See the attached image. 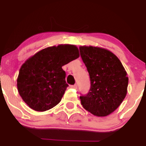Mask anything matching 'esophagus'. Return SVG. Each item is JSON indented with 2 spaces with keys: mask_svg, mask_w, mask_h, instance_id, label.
<instances>
[{
  "mask_svg": "<svg viewBox=\"0 0 146 146\" xmlns=\"http://www.w3.org/2000/svg\"><path fill=\"white\" fill-rule=\"evenodd\" d=\"M72 88H75V89H77V88H78V85L77 84H74V85H73V86H71Z\"/></svg>",
  "mask_w": 146,
  "mask_h": 146,
  "instance_id": "34e87169",
  "label": "esophagus"
}]
</instances>
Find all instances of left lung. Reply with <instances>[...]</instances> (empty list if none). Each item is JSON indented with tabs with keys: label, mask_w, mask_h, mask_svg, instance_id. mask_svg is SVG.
<instances>
[{
	"label": "left lung",
	"mask_w": 146,
	"mask_h": 146,
	"mask_svg": "<svg viewBox=\"0 0 146 146\" xmlns=\"http://www.w3.org/2000/svg\"><path fill=\"white\" fill-rule=\"evenodd\" d=\"M80 51L90 79L88 93L80 97L82 105L95 116H108L126 96V71L119 59L106 48L80 46Z\"/></svg>",
	"instance_id": "obj_1"
}]
</instances>
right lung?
Segmentation results:
<instances>
[{
	"instance_id": "obj_1",
	"label": "right lung",
	"mask_w": 146,
	"mask_h": 146,
	"mask_svg": "<svg viewBox=\"0 0 146 146\" xmlns=\"http://www.w3.org/2000/svg\"><path fill=\"white\" fill-rule=\"evenodd\" d=\"M79 57L75 45L65 44L45 48L28 58L17 78L18 93L23 101L39 112L58 104L68 86L62 67Z\"/></svg>"
}]
</instances>
